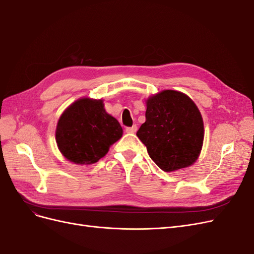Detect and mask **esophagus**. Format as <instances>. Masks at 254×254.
Masks as SVG:
<instances>
[{
  "instance_id": "34e87169",
  "label": "esophagus",
  "mask_w": 254,
  "mask_h": 254,
  "mask_svg": "<svg viewBox=\"0 0 254 254\" xmlns=\"http://www.w3.org/2000/svg\"><path fill=\"white\" fill-rule=\"evenodd\" d=\"M136 130H137L136 125H133L132 127H127L126 128V132L127 133H134V132H136Z\"/></svg>"
}]
</instances>
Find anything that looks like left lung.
<instances>
[{
  "instance_id": "obj_1",
  "label": "left lung",
  "mask_w": 254,
  "mask_h": 254,
  "mask_svg": "<svg viewBox=\"0 0 254 254\" xmlns=\"http://www.w3.org/2000/svg\"><path fill=\"white\" fill-rule=\"evenodd\" d=\"M146 121L136 135L161 170L174 172L193 164L200 153L203 121L191 99L164 90L146 101Z\"/></svg>"
}]
</instances>
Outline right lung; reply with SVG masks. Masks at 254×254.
<instances>
[{
    "mask_svg": "<svg viewBox=\"0 0 254 254\" xmlns=\"http://www.w3.org/2000/svg\"><path fill=\"white\" fill-rule=\"evenodd\" d=\"M122 134L120 123L106 112L103 99L80 98L61 114L56 142L68 161L88 165L105 157Z\"/></svg>",
    "mask_w": 254,
    "mask_h": 254,
    "instance_id": "right-lung-1",
    "label": "right lung"
}]
</instances>
